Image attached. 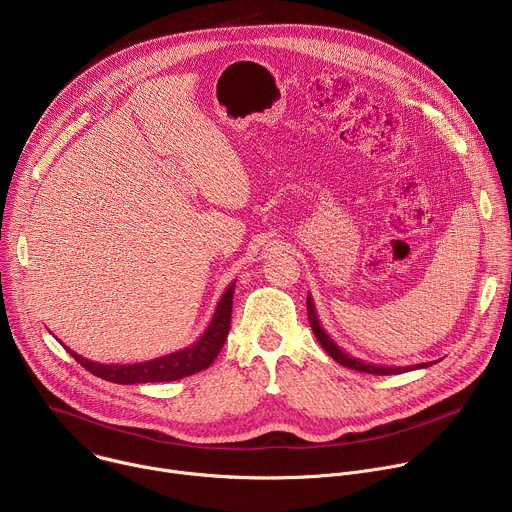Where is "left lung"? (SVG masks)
<instances>
[{"mask_svg":"<svg viewBox=\"0 0 512 512\" xmlns=\"http://www.w3.org/2000/svg\"><path fill=\"white\" fill-rule=\"evenodd\" d=\"M308 320H310V326L318 338V342L322 344V348L338 362L342 364V367H348V369H354V371H360V373H369V375H399V373H407V371H415V369H425L429 367L431 362H421V364H413V367H387V364H375V362H364L352 354H348L344 348H340L328 334L326 330L322 328L320 320H318V312H316V306H314V300L312 296L308 294Z\"/></svg>","mask_w":512,"mask_h":512,"instance_id":"left-lung-1","label":"left lung"}]
</instances>
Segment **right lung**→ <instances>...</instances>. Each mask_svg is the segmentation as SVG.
Instances as JSON below:
<instances>
[{
  "instance_id": "obj_1",
  "label": "right lung",
  "mask_w": 512,
  "mask_h": 512,
  "mask_svg": "<svg viewBox=\"0 0 512 512\" xmlns=\"http://www.w3.org/2000/svg\"><path fill=\"white\" fill-rule=\"evenodd\" d=\"M233 294H235V281L227 287L223 298L218 300L212 320L204 334L190 346L170 352L160 358H152L145 362L135 364H101L89 360L77 352H72L68 346H62L81 362L83 367L99 379L117 385H135V383H164V381H178L190 377L194 373L204 371L214 362V358L221 352L229 328H231V312H233Z\"/></svg>"
}]
</instances>
